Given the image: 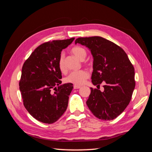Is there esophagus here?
I'll return each instance as SVG.
<instances>
[{"label": "esophagus", "instance_id": "1", "mask_svg": "<svg viewBox=\"0 0 152 152\" xmlns=\"http://www.w3.org/2000/svg\"><path fill=\"white\" fill-rule=\"evenodd\" d=\"M80 88V86H76V85H74V89H79Z\"/></svg>", "mask_w": 152, "mask_h": 152}]
</instances>
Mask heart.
I'll return each mask as SVG.
<instances>
[{
    "mask_svg": "<svg viewBox=\"0 0 152 152\" xmlns=\"http://www.w3.org/2000/svg\"><path fill=\"white\" fill-rule=\"evenodd\" d=\"M71 52L77 58L80 60H83L86 56V51L84 48L80 46H74L71 49ZM58 68L60 72L62 73L66 72V68L64 64V58L63 56H61L58 61ZM88 77H89V74L88 72L84 70H78L72 72L64 78V81L66 83H71L76 86H81L84 84Z\"/></svg>",
    "mask_w": 152,
    "mask_h": 152,
    "instance_id": "heart-1",
    "label": "heart"
}]
</instances>
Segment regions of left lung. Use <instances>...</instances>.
Instances as JSON below:
<instances>
[{
	"label": "left lung",
	"mask_w": 152,
	"mask_h": 152,
	"mask_svg": "<svg viewBox=\"0 0 152 152\" xmlns=\"http://www.w3.org/2000/svg\"><path fill=\"white\" fill-rule=\"evenodd\" d=\"M77 43L87 47L93 56L92 84H104L103 92L90 88L88 108L99 119L114 120L131 100L136 85L133 65L122 48L102 37L78 38Z\"/></svg>",
	"instance_id": "obj_1"
}]
</instances>
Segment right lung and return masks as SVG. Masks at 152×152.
I'll return each mask as SVG.
<instances>
[{
    "label": "right lung",
    "instance_id": "right-lung-1",
    "mask_svg": "<svg viewBox=\"0 0 152 152\" xmlns=\"http://www.w3.org/2000/svg\"><path fill=\"white\" fill-rule=\"evenodd\" d=\"M74 40L72 38L42 44L22 68L19 88L24 106L32 117L42 123L56 122L66 110L73 84H61L58 61L62 49Z\"/></svg>",
    "mask_w": 152,
    "mask_h": 152
}]
</instances>
